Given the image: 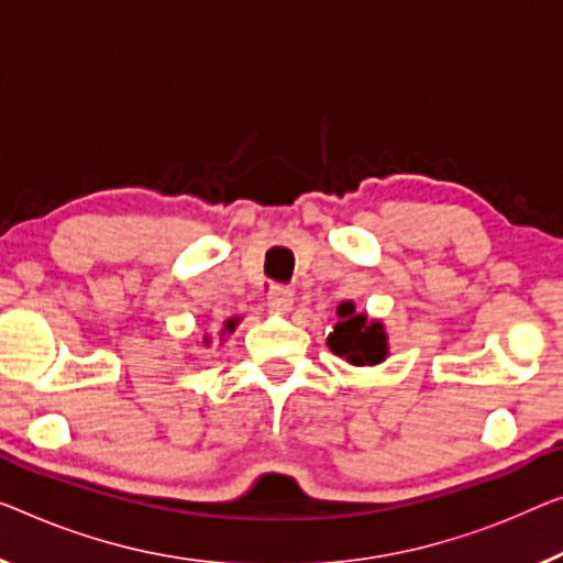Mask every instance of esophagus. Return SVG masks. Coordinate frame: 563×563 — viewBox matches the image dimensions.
Masks as SVG:
<instances>
[{
    "label": "esophagus",
    "instance_id": "obj_1",
    "mask_svg": "<svg viewBox=\"0 0 563 563\" xmlns=\"http://www.w3.org/2000/svg\"><path fill=\"white\" fill-rule=\"evenodd\" d=\"M267 306L273 310H278V313H288L292 308V290L290 288H283V285H275L271 290V296H267Z\"/></svg>",
    "mask_w": 563,
    "mask_h": 563
}]
</instances>
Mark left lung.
<instances>
[{
	"label": "left lung",
	"mask_w": 563,
	"mask_h": 563,
	"mask_svg": "<svg viewBox=\"0 0 563 563\" xmlns=\"http://www.w3.org/2000/svg\"><path fill=\"white\" fill-rule=\"evenodd\" d=\"M333 331L329 333V349L351 366H376L389 356V335L379 318L358 313L351 300L335 308Z\"/></svg>",
	"instance_id": "obj_1"
}]
</instances>
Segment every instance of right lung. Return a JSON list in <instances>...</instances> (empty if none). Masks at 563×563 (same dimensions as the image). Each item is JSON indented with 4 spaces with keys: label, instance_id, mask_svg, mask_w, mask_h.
<instances>
[{
    "label": "right lung",
    "instance_id": "add662e5",
    "mask_svg": "<svg viewBox=\"0 0 563 563\" xmlns=\"http://www.w3.org/2000/svg\"><path fill=\"white\" fill-rule=\"evenodd\" d=\"M238 323H240V318H234V316L228 318V321H224V325L220 329V341H224V335H230ZM209 343H212V335L205 333V346H209Z\"/></svg>",
    "mask_w": 563,
    "mask_h": 563
}]
</instances>
